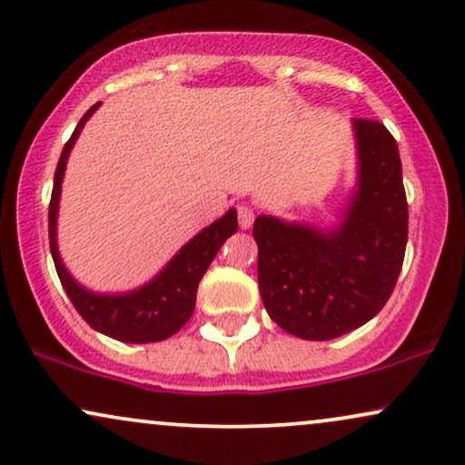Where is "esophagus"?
<instances>
[{
	"instance_id": "esophagus-1",
	"label": "esophagus",
	"mask_w": 465,
	"mask_h": 465,
	"mask_svg": "<svg viewBox=\"0 0 465 465\" xmlns=\"http://www.w3.org/2000/svg\"><path fill=\"white\" fill-rule=\"evenodd\" d=\"M236 210H238V223H240V227H242V229H249L251 225H253V221H255V212H253V208H251V205H247V203H240Z\"/></svg>"
}]
</instances>
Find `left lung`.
Masks as SVG:
<instances>
[{
	"label": "left lung",
	"mask_w": 465,
	"mask_h": 465,
	"mask_svg": "<svg viewBox=\"0 0 465 465\" xmlns=\"http://www.w3.org/2000/svg\"><path fill=\"white\" fill-rule=\"evenodd\" d=\"M360 183L338 229L257 216V283L283 331L333 340L388 303L407 247V197L399 147L379 121L355 119Z\"/></svg>",
	"instance_id": "1"
}]
</instances>
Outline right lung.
Wrapping results in <instances>:
<instances>
[{
	"instance_id": "right-lung-1",
	"label": "right lung",
	"mask_w": 465,
	"mask_h": 465,
	"mask_svg": "<svg viewBox=\"0 0 465 465\" xmlns=\"http://www.w3.org/2000/svg\"><path fill=\"white\" fill-rule=\"evenodd\" d=\"M97 108L99 104H94L82 116L75 132L66 141L63 153H60L58 166H55L52 201H49V249H52L55 272H58L66 296L71 299L77 314L93 329L114 340H121V342H160V340H166L173 333H177L193 316L201 277L205 275L223 242L232 233H236V210H229L225 216L218 218L210 227L197 233L147 286L127 294H94L84 290L66 272L63 260H60L58 244H55V216H58L60 183H63L69 151L73 149L77 136H80L84 123L91 119V114Z\"/></svg>"
}]
</instances>
